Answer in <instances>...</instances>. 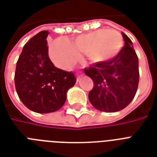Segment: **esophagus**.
Segmentation results:
<instances>
[{"label":"esophagus","instance_id":"obj_1","mask_svg":"<svg viewBox=\"0 0 157 157\" xmlns=\"http://www.w3.org/2000/svg\"><path fill=\"white\" fill-rule=\"evenodd\" d=\"M79 80H80V76H77V77H76V82H78Z\"/></svg>","mask_w":157,"mask_h":157}]
</instances>
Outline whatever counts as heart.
<instances>
[{
    "label": "heart",
    "mask_w": 157,
    "mask_h": 157,
    "mask_svg": "<svg viewBox=\"0 0 157 157\" xmlns=\"http://www.w3.org/2000/svg\"><path fill=\"white\" fill-rule=\"evenodd\" d=\"M123 45L121 33L116 30L98 29L77 36L71 42L65 38H58L50 45V57L57 67L69 69L86 54L93 63H104L114 58Z\"/></svg>",
    "instance_id": "heart-1"
}]
</instances>
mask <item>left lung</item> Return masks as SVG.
I'll return each mask as SVG.
<instances>
[{
	"instance_id": "left-lung-1",
	"label": "left lung",
	"mask_w": 157,
	"mask_h": 157,
	"mask_svg": "<svg viewBox=\"0 0 157 157\" xmlns=\"http://www.w3.org/2000/svg\"><path fill=\"white\" fill-rule=\"evenodd\" d=\"M122 36L124 45L114 58L84 70L94 82L89 100L96 109L105 112L124 109L134 98L139 86V59L131 40L124 33Z\"/></svg>"
}]
</instances>
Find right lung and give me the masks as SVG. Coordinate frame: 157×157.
Segmentation results:
<instances>
[{"label": "right lung", "instance_id": "obj_1", "mask_svg": "<svg viewBox=\"0 0 157 157\" xmlns=\"http://www.w3.org/2000/svg\"><path fill=\"white\" fill-rule=\"evenodd\" d=\"M48 34V31H41L26 43L14 74L18 98L28 109L37 113L60 109L67 92L76 81L73 72L57 68L50 59Z\"/></svg>", "mask_w": 157, "mask_h": 157}]
</instances>
